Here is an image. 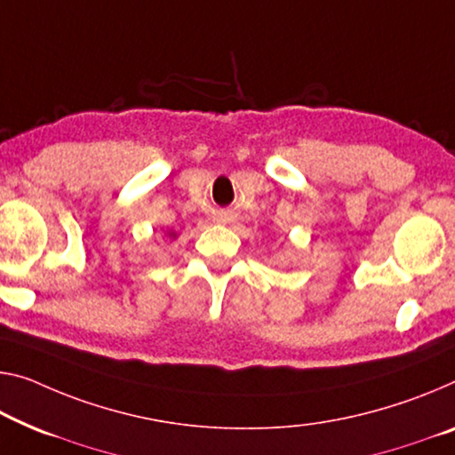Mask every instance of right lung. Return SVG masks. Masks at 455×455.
Returning a JSON list of instances; mask_svg holds the SVG:
<instances>
[{"label":"right lung","instance_id":"1","mask_svg":"<svg viewBox=\"0 0 455 455\" xmlns=\"http://www.w3.org/2000/svg\"><path fill=\"white\" fill-rule=\"evenodd\" d=\"M171 235H174V234H171Z\"/></svg>","mask_w":455,"mask_h":455}]
</instances>
